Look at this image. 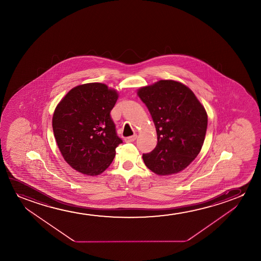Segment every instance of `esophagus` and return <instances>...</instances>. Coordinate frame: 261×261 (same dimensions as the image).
I'll return each mask as SVG.
<instances>
[{
    "label": "esophagus",
    "instance_id": "obj_1",
    "mask_svg": "<svg viewBox=\"0 0 261 261\" xmlns=\"http://www.w3.org/2000/svg\"><path fill=\"white\" fill-rule=\"evenodd\" d=\"M136 137H137V136H136V135H134V136L126 137V138L125 139V141L126 142V143H132V142H135V141H136Z\"/></svg>",
    "mask_w": 261,
    "mask_h": 261
}]
</instances>
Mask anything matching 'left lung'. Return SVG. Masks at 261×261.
<instances>
[{"mask_svg": "<svg viewBox=\"0 0 261 261\" xmlns=\"http://www.w3.org/2000/svg\"><path fill=\"white\" fill-rule=\"evenodd\" d=\"M157 132V145L143 154L147 168L160 175L184 170L200 153L207 116L192 90L174 80H161L138 90Z\"/></svg>", "mask_w": 261, "mask_h": 261, "instance_id": "1", "label": "left lung"}]
</instances>
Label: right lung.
<instances>
[{"label":"right lung","mask_w":261,"mask_h":261,"mask_svg":"<svg viewBox=\"0 0 261 261\" xmlns=\"http://www.w3.org/2000/svg\"><path fill=\"white\" fill-rule=\"evenodd\" d=\"M117 91L100 83L75 86L60 101L53 118L58 147L70 167L84 175H98L111 164L122 143L111 111Z\"/></svg>","instance_id":"1"}]
</instances>
